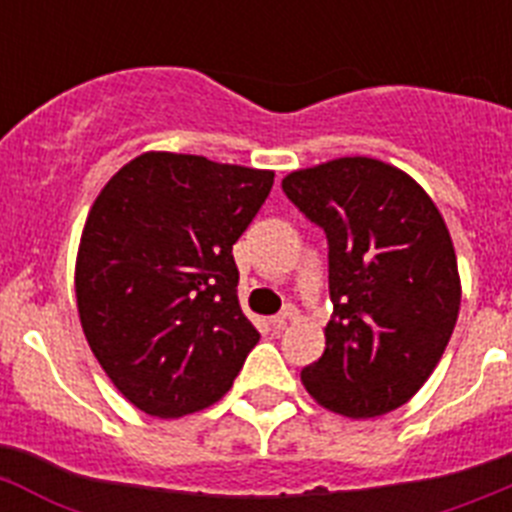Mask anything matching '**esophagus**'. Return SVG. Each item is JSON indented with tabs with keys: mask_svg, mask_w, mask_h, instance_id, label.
<instances>
[{
	"mask_svg": "<svg viewBox=\"0 0 512 512\" xmlns=\"http://www.w3.org/2000/svg\"><path fill=\"white\" fill-rule=\"evenodd\" d=\"M292 320H297V307L287 305L282 312H279V315H274V318H271V325H274L277 330H284L289 323H292Z\"/></svg>",
	"mask_w": 512,
	"mask_h": 512,
	"instance_id": "esophagus-1",
	"label": "esophagus"
}]
</instances>
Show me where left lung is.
Wrapping results in <instances>:
<instances>
[{
    "instance_id": "obj_1",
    "label": "left lung",
    "mask_w": 512,
    "mask_h": 512,
    "mask_svg": "<svg viewBox=\"0 0 512 512\" xmlns=\"http://www.w3.org/2000/svg\"><path fill=\"white\" fill-rule=\"evenodd\" d=\"M282 189L328 238L333 315L323 356L300 374L305 390L348 418L400 408L431 377L459 315L441 212L405 171L366 156L292 171Z\"/></svg>"
}]
</instances>
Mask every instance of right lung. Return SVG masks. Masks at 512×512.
Masks as SVG:
<instances>
[{"mask_svg":"<svg viewBox=\"0 0 512 512\" xmlns=\"http://www.w3.org/2000/svg\"><path fill=\"white\" fill-rule=\"evenodd\" d=\"M271 184V171L143 153L99 192L76 259L79 318L107 377L143 413L212 405L259 343L238 302L233 243Z\"/></svg>","mask_w":512,"mask_h":512,"instance_id":"add662e5","label":"right lung"}]
</instances>
